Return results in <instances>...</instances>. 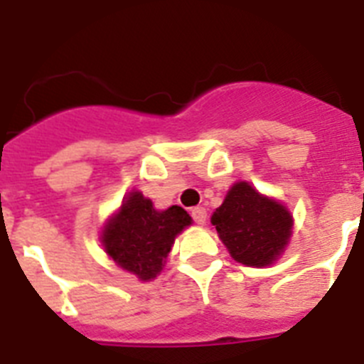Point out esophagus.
Instances as JSON below:
<instances>
[{"label":"esophagus","instance_id":"1","mask_svg":"<svg viewBox=\"0 0 364 364\" xmlns=\"http://www.w3.org/2000/svg\"><path fill=\"white\" fill-rule=\"evenodd\" d=\"M191 217H193V220L197 222V224H205V218H208V213H205L204 208H193V210H191Z\"/></svg>","mask_w":364,"mask_h":364}]
</instances>
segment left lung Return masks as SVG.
Here are the masks:
<instances>
[{
    "instance_id": "8db88e82",
    "label": "left lung",
    "mask_w": 364,
    "mask_h": 364,
    "mask_svg": "<svg viewBox=\"0 0 364 364\" xmlns=\"http://www.w3.org/2000/svg\"><path fill=\"white\" fill-rule=\"evenodd\" d=\"M211 224L237 262L264 268L288 246L294 218L281 202L260 195L247 182H235Z\"/></svg>"
}]
</instances>
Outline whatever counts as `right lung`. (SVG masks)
Segmentation results:
<instances>
[{
    "label": "right lung",
    "instance_id": "1",
    "mask_svg": "<svg viewBox=\"0 0 364 364\" xmlns=\"http://www.w3.org/2000/svg\"><path fill=\"white\" fill-rule=\"evenodd\" d=\"M191 222L180 205L159 211L142 193L133 191L102 230V246L122 269L151 281L162 272L176 235Z\"/></svg>",
    "mask_w": 364,
    "mask_h": 364
}]
</instances>
